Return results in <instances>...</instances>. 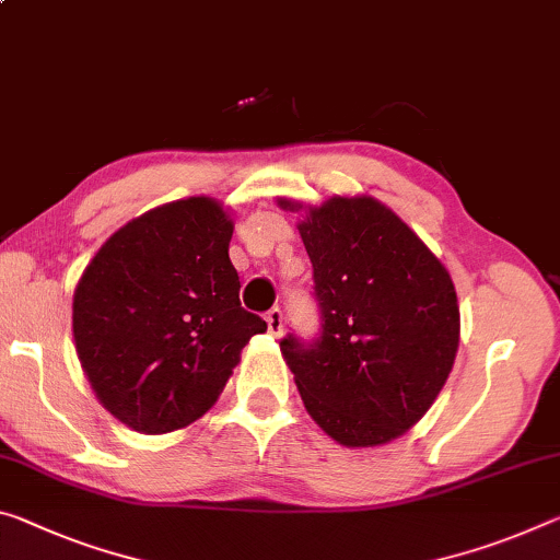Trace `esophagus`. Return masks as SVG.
<instances>
[{"label":"esophagus","mask_w":560,"mask_h":560,"mask_svg":"<svg viewBox=\"0 0 560 560\" xmlns=\"http://www.w3.org/2000/svg\"><path fill=\"white\" fill-rule=\"evenodd\" d=\"M266 326H269V334L271 336H281L283 334V314H281V308H271V312L266 314Z\"/></svg>","instance_id":"esophagus-1"}]
</instances>
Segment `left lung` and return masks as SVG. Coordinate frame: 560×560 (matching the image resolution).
Listing matches in <instances>:
<instances>
[{"label": "left lung", "mask_w": 560, "mask_h": 560, "mask_svg": "<svg viewBox=\"0 0 560 560\" xmlns=\"http://www.w3.org/2000/svg\"><path fill=\"white\" fill-rule=\"evenodd\" d=\"M304 211L322 336L281 341L306 411L336 443L384 446L436 401L454 369L460 314L446 266L386 203L331 197Z\"/></svg>", "instance_id": "left-lung-1"}]
</instances>
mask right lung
<instances>
[{
    "mask_svg": "<svg viewBox=\"0 0 560 560\" xmlns=\"http://www.w3.org/2000/svg\"><path fill=\"white\" fill-rule=\"evenodd\" d=\"M224 203L189 197L117 229L79 279L77 357L114 419L168 433L217 404L248 339L266 322L238 304Z\"/></svg>",
    "mask_w": 560,
    "mask_h": 560,
    "instance_id": "obj_1",
    "label": "right lung"
}]
</instances>
